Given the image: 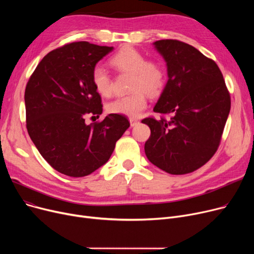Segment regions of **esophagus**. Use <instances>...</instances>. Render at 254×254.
Returning <instances> with one entry per match:
<instances>
[{
	"label": "esophagus",
	"mask_w": 254,
	"mask_h": 254,
	"mask_svg": "<svg viewBox=\"0 0 254 254\" xmlns=\"http://www.w3.org/2000/svg\"><path fill=\"white\" fill-rule=\"evenodd\" d=\"M129 123H130V127H135L139 124V120L135 119V118H130L129 119Z\"/></svg>",
	"instance_id": "obj_1"
}]
</instances>
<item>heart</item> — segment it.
Segmentation results:
<instances>
[{
    "label": "heart",
    "mask_w": 254,
    "mask_h": 254,
    "mask_svg": "<svg viewBox=\"0 0 254 254\" xmlns=\"http://www.w3.org/2000/svg\"><path fill=\"white\" fill-rule=\"evenodd\" d=\"M119 73L130 74L129 95L118 97L107 106L113 114L137 117L147 107V97H158L167 84V71L158 61L146 60L144 53L131 46H126L117 51L109 61ZM96 90L103 97H110L113 92L112 78L104 66L96 65L91 73Z\"/></svg>",
    "instance_id": "b5f03b06"
}]
</instances>
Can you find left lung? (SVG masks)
<instances>
[{"label": "left lung", "instance_id": "left-lung-1", "mask_svg": "<svg viewBox=\"0 0 254 254\" xmlns=\"http://www.w3.org/2000/svg\"><path fill=\"white\" fill-rule=\"evenodd\" d=\"M167 63L168 82L153 111L167 120H142L151 130L146 156L173 175L189 174L215 154L231 110V96L216 63L178 40L153 43Z\"/></svg>", "mask_w": 254, "mask_h": 254}]
</instances>
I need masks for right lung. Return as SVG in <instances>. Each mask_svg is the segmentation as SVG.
Listing matches in <instances>:
<instances>
[{"instance_id":"obj_1","label":"right lung","mask_w":254,"mask_h":254,"mask_svg":"<svg viewBox=\"0 0 254 254\" xmlns=\"http://www.w3.org/2000/svg\"><path fill=\"white\" fill-rule=\"evenodd\" d=\"M112 50L86 41L65 44L47 53L25 86L29 135L45 161L64 175L84 177L102 167L129 127L120 114L85 124L88 114L103 112L91 73Z\"/></svg>"}]
</instances>
